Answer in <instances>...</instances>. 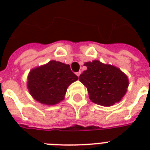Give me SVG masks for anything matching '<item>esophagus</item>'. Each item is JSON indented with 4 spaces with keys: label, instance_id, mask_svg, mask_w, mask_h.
Wrapping results in <instances>:
<instances>
[{
    "label": "esophagus",
    "instance_id": "esophagus-1",
    "mask_svg": "<svg viewBox=\"0 0 150 150\" xmlns=\"http://www.w3.org/2000/svg\"><path fill=\"white\" fill-rule=\"evenodd\" d=\"M80 75H81V71H79V72L76 73V75H77L78 77H79Z\"/></svg>",
    "mask_w": 150,
    "mask_h": 150
}]
</instances>
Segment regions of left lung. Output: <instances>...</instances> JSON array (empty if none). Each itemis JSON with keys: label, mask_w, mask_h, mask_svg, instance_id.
<instances>
[{"label": "left lung", "mask_w": 150, "mask_h": 150, "mask_svg": "<svg viewBox=\"0 0 150 150\" xmlns=\"http://www.w3.org/2000/svg\"><path fill=\"white\" fill-rule=\"evenodd\" d=\"M87 69L79 81L87 88L92 102L103 107H111L125 95L129 81L125 73L111 64L94 60L84 64Z\"/></svg>", "instance_id": "obj_1"}]
</instances>
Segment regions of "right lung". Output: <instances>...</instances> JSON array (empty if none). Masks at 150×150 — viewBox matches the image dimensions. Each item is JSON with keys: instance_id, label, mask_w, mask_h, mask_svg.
I'll list each match as a JSON object with an SVG mask.
<instances>
[{"instance_id": "1", "label": "right lung", "mask_w": 150, "mask_h": 150, "mask_svg": "<svg viewBox=\"0 0 150 150\" xmlns=\"http://www.w3.org/2000/svg\"><path fill=\"white\" fill-rule=\"evenodd\" d=\"M78 79L69 64L52 60L29 71L27 88L39 103L54 105L64 99L68 87Z\"/></svg>"}]
</instances>
